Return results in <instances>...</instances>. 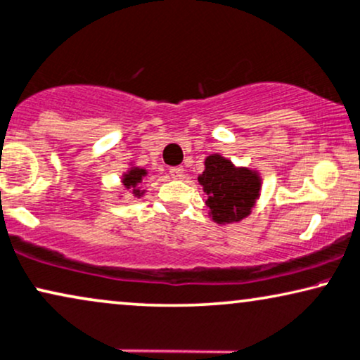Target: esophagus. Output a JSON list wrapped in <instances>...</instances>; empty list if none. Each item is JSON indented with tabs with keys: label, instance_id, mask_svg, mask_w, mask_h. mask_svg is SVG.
I'll return each instance as SVG.
<instances>
[{
	"label": "esophagus",
	"instance_id": "1",
	"mask_svg": "<svg viewBox=\"0 0 360 360\" xmlns=\"http://www.w3.org/2000/svg\"><path fill=\"white\" fill-rule=\"evenodd\" d=\"M169 176L172 179H183L184 177V169L181 166H176V167H171L169 169Z\"/></svg>",
	"mask_w": 360,
	"mask_h": 360
}]
</instances>
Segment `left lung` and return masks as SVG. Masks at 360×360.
I'll return each mask as SVG.
<instances>
[{
  "mask_svg": "<svg viewBox=\"0 0 360 360\" xmlns=\"http://www.w3.org/2000/svg\"><path fill=\"white\" fill-rule=\"evenodd\" d=\"M206 169L198 177L212 221L231 224L251 214L261 191V177L248 167H236L221 154H211L204 162Z\"/></svg>",
  "mask_w": 360,
  "mask_h": 360,
  "instance_id": "8db88e82",
  "label": "left lung"
}]
</instances>
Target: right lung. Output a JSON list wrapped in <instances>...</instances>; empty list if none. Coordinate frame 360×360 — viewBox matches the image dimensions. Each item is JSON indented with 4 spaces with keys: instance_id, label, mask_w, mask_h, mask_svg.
<instances>
[{
    "instance_id": "obj_1",
    "label": "right lung",
    "mask_w": 360,
    "mask_h": 360,
    "mask_svg": "<svg viewBox=\"0 0 360 360\" xmlns=\"http://www.w3.org/2000/svg\"><path fill=\"white\" fill-rule=\"evenodd\" d=\"M146 174H148L146 169H141V167H131V169L122 176V184H124L126 189H131V193H133V195H136V198H141V195L144 194V191H141L138 188V184L143 181V177Z\"/></svg>"
}]
</instances>
